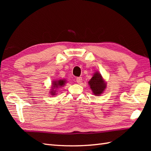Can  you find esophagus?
<instances>
[{
	"label": "esophagus",
	"instance_id": "esophagus-1",
	"mask_svg": "<svg viewBox=\"0 0 151 151\" xmlns=\"http://www.w3.org/2000/svg\"><path fill=\"white\" fill-rule=\"evenodd\" d=\"M82 78L81 77V76H80V77H77V78H76V82L78 83V84H80V83H81V82H82Z\"/></svg>",
	"mask_w": 151,
	"mask_h": 151
}]
</instances>
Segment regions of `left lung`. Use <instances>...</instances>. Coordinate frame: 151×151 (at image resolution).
<instances>
[{
	"label": "left lung",
	"mask_w": 151,
	"mask_h": 151,
	"mask_svg": "<svg viewBox=\"0 0 151 151\" xmlns=\"http://www.w3.org/2000/svg\"><path fill=\"white\" fill-rule=\"evenodd\" d=\"M91 90L93 94L100 95L106 88V83L102 79L101 74L95 73L89 82Z\"/></svg>",
	"instance_id": "1"
}]
</instances>
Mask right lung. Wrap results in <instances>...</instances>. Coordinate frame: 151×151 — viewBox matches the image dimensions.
<instances>
[{"mask_svg": "<svg viewBox=\"0 0 151 151\" xmlns=\"http://www.w3.org/2000/svg\"><path fill=\"white\" fill-rule=\"evenodd\" d=\"M65 81H63V80H59V81L57 82H54V83L52 84H53L52 89L63 86L64 84H65ZM51 93H52V95H55V91H51Z\"/></svg>", "mask_w": 151, "mask_h": 151, "instance_id": "right-lung-1", "label": "right lung"}]
</instances>
